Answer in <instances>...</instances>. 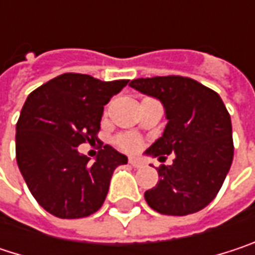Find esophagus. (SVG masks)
<instances>
[{
    "label": "esophagus",
    "mask_w": 255,
    "mask_h": 255,
    "mask_svg": "<svg viewBox=\"0 0 255 255\" xmlns=\"http://www.w3.org/2000/svg\"><path fill=\"white\" fill-rule=\"evenodd\" d=\"M128 162H129L132 167H141V165L144 164V162H143L141 159H138L137 156H129V158H128Z\"/></svg>",
    "instance_id": "obj_1"
}]
</instances>
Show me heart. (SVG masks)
I'll return each instance as SVG.
<instances>
[{
	"instance_id": "heart-1",
	"label": "heart",
	"mask_w": 255,
	"mask_h": 255,
	"mask_svg": "<svg viewBox=\"0 0 255 255\" xmlns=\"http://www.w3.org/2000/svg\"><path fill=\"white\" fill-rule=\"evenodd\" d=\"M121 146L127 150H135L138 147V140L134 135H126L121 138Z\"/></svg>"
}]
</instances>
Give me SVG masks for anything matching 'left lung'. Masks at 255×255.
<instances>
[{
  "label": "left lung",
  "instance_id": "left-lung-1",
  "mask_svg": "<svg viewBox=\"0 0 255 255\" xmlns=\"http://www.w3.org/2000/svg\"><path fill=\"white\" fill-rule=\"evenodd\" d=\"M129 87L158 99L168 120L162 135L144 152L158 159L159 181L144 192L149 207L165 216H187L205 208L219 193L233 161L230 115L220 96L184 77L137 78Z\"/></svg>",
  "mask_w": 255,
  "mask_h": 255
}]
</instances>
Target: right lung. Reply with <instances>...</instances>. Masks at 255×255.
<instances>
[{
  "mask_svg": "<svg viewBox=\"0 0 255 255\" xmlns=\"http://www.w3.org/2000/svg\"><path fill=\"white\" fill-rule=\"evenodd\" d=\"M127 84L63 74L27 96L16 126V159L32 196L50 214L82 219L103 205L115 168L128 158L105 144L91 162L78 146L97 138L103 106Z\"/></svg>",
  "mask_w": 255,
  "mask_h": 255,
  "instance_id": "obj_1",
  "label": "right lung"
}]
</instances>
